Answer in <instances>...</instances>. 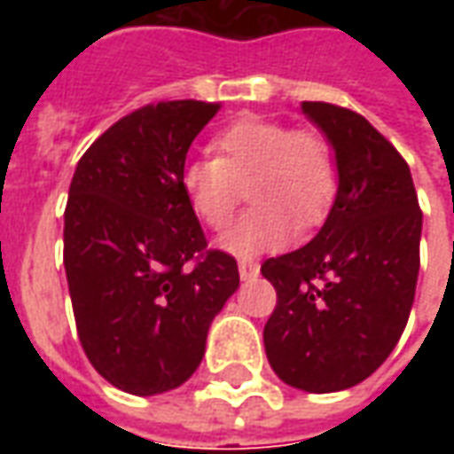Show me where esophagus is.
<instances>
[{
    "label": "esophagus",
    "instance_id": "34e87169",
    "mask_svg": "<svg viewBox=\"0 0 454 454\" xmlns=\"http://www.w3.org/2000/svg\"><path fill=\"white\" fill-rule=\"evenodd\" d=\"M238 272H240L243 282H250V279H255L260 275V265H257L255 260H240L238 262Z\"/></svg>",
    "mask_w": 454,
    "mask_h": 454
}]
</instances>
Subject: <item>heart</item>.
Here are the masks:
<instances>
[{"label":"heart","mask_w":454,"mask_h":454,"mask_svg":"<svg viewBox=\"0 0 454 454\" xmlns=\"http://www.w3.org/2000/svg\"><path fill=\"white\" fill-rule=\"evenodd\" d=\"M214 158L189 160L179 182L192 211L208 228H223L236 214L243 189L253 208L221 236V247L253 257L285 247L299 226H314L338 189L331 140L316 129L265 116H243L211 140Z\"/></svg>","instance_id":"1"}]
</instances>
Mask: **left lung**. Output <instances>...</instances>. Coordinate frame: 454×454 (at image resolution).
Here are the masks:
<instances>
[{"instance_id": "left-lung-1", "label": "left lung", "mask_w": 454, "mask_h": 454, "mask_svg": "<svg viewBox=\"0 0 454 454\" xmlns=\"http://www.w3.org/2000/svg\"><path fill=\"white\" fill-rule=\"evenodd\" d=\"M301 112L333 145L338 192L311 243L260 267L277 289L262 338L279 380L328 394L367 380L399 342L423 214L406 160L370 121L325 102H301Z\"/></svg>"}]
</instances>
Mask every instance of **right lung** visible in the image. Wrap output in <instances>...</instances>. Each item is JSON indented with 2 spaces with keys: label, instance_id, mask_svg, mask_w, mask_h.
<instances>
[{
  "label": "right lung",
  "instance_id": "obj_1",
  "mask_svg": "<svg viewBox=\"0 0 454 454\" xmlns=\"http://www.w3.org/2000/svg\"><path fill=\"white\" fill-rule=\"evenodd\" d=\"M221 104L140 106L87 148L65 207L63 262L84 355L116 389L153 396L194 374L208 325L240 285L207 250L179 175Z\"/></svg>",
  "mask_w": 454,
  "mask_h": 454
}]
</instances>
